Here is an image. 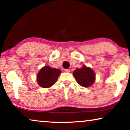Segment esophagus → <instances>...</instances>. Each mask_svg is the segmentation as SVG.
Here are the masks:
<instances>
[{
	"instance_id": "1",
	"label": "esophagus",
	"mask_w": 130,
	"mask_h": 130,
	"mask_svg": "<svg viewBox=\"0 0 130 130\" xmlns=\"http://www.w3.org/2000/svg\"><path fill=\"white\" fill-rule=\"evenodd\" d=\"M64 72H70V70L69 69H64Z\"/></svg>"
}]
</instances>
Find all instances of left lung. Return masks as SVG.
Instances as JSON below:
<instances>
[{
    "label": "left lung",
    "instance_id": "8db88e82",
    "mask_svg": "<svg viewBox=\"0 0 130 130\" xmlns=\"http://www.w3.org/2000/svg\"><path fill=\"white\" fill-rule=\"evenodd\" d=\"M75 79L80 86L83 87L90 86L94 83L95 75L94 72L90 67L83 66L81 69H77L73 72Z\"/></svg>",
    "mask_w": 130,
    "mask_h": 130
}]
</instances>
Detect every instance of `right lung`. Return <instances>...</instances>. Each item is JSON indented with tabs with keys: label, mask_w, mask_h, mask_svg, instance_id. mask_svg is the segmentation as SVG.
Returning a JSON list of instances; mask_svg holds the SVG:
<instances>
[{
	"label": "right lung",
	"mask_w": 130,
	"mask_h": 130,
	"mask_svg": "<svg viewBox=\"0 0 130 130\" xmlns=\"http://www.w3.org/2000/svg\"><path fill=\"white\" fill-rule=\"evenodd\" d=\"M61 73L59 69L44 66L37 74V82L42 88H48L56 82L57 79Z\"/></svg>",
	"instance_id": "right-lung-1"
}]
</instances>
